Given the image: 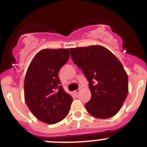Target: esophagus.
I'll list each match as a JSON object with an SVG mask.
<instances>
[{
  "label": "esophagus",
  "mask_w": 147,
  "mask_h": 147,
  "mask_svg": "<svg viewBox=\"0 0 147 147\" xmlns=\"http://www.w3.org/2000/svg\"><path fill=\"white\" fill-rule=\"evenodd\" d=\"M80 91V89H78V90H75V91H74V93H75V94H78Z\"/></svg>",
  "instance_id": "obj_1"
}]
</instances>
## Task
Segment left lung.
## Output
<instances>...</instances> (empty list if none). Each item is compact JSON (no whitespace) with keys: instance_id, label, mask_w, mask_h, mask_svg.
<instances>
[{"instance_id":"8db88e82","label":"left lung","mask_w":147,"mask_h":147,"mask_svg":"<svg viewBox=\"0 0 147 147\" xmlns=\"http://www.w3.org/2000/svg\"><path fill=\"white\" fill-rule=\"evenodd\" d=\"M73 62L82 69L89 84L91 98L85 105L93 117L107 119L121 109L128 93V79L123 64L104 46L70 49Z\"/></svg>"}]
</instances>
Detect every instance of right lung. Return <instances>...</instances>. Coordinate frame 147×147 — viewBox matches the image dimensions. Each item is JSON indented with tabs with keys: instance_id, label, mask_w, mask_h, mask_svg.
<instances>
[{
	"instance_id": "1",
	"label": "right lung",
	"mask_w": 147,
	"mask_h": 147,
	"mask_svg": "<svg viewBox=\"0 0 147 147\" xmlns=\"http://www.w3.org/2000/svg\"><path fill=\"white\" fill-rule=\"evenodd\" d=\"M69 58L68 49H42L29 65L24 78V100L35 117L55 124L67 117L72 97L61 86L59 71Z\"/></svg>"
}]
</instances>
